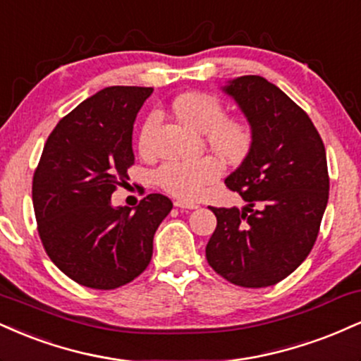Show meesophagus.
Here are the masks:
<instances>
[{"label": "esophagus", "mask_w": 361, "mask_h": 361, "mask_svg": "<svg viewBox=\"0 0 361 361\" xmlns=\"http://www.w3.org/2000/svg\"><path fill=\"white\" fill-rule=\"evenodd\" d=\"M173 206L176 207H180V209H197V204L196 202H190V201H184V199H177L176 202H173Z\"/></svg>", "instance_id": "1"}]
</instances>
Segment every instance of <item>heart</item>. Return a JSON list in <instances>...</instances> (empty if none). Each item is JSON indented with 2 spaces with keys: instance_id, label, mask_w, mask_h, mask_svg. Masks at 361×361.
I'll return each mask as SVG.
<instances>
[{
  "instance_id": "b5f03b06",
  "label": "heart",
  "mask_w": 361,
  "mask_h": 361,
  "mask_svg": "<svg viewBox=\"0 0 361 361\" xmlns=\"http://www.w3.org/2000/svg\"><path fill=\"white\" fill-rule=\"evenodd\" d=\"M172 111L189 128L204 133L206 143L228 162H241L248 155L253 143L252 128L240 118L226 116L224 106L209 94L177 96L172 101ZM160 123L159 113H150L138 133V150L150 154L154 148V135ZM223 173V165L213 155L202 157L194 162L169 160L155 172L157 184L172 196L194 199Z\"/></svg>"
}]
</instances>
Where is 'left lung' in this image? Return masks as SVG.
Wrapping results in <instances>:
<instances>
[{
  "mask_svg": "<svg viewBox=\"0 0 361 361\" xmlns=\"http://www.w3.org/2000/svg\"><path fill=\"white\" fill-rule=\"evenodd\" d=\"M223 91L252 126L248 155L224 180L248 204L211 207L218 224L206 258L228 282L260 289L283 281L314 247L329 197L326 150L307 113L265 78L241 75Z\"/></svg>",
  "mask_w": 361,
  "mask_h": 361,
  "instance_id": "1",
  "label": "left lung"
}]
</instances>
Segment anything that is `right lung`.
<instances>
[{"label":"right lung","mask_w":361,"mask_h":361,"mask_svg":"<svg viewBox=\"0 0 361 361\" xmlns=\"http://www.w3.org/2000/svg\"><path fill=\"white\" fill-rule=\"evenodd\" d=\"M152 87L111 86L57 123L33 173L37 230L47 255L84 287L111 290L137 279L172 201L148 194L135 211L113 207L111 194L135 164L131 133Z\"/></svg>","instance_id":"obj_1"}]
</instances>
